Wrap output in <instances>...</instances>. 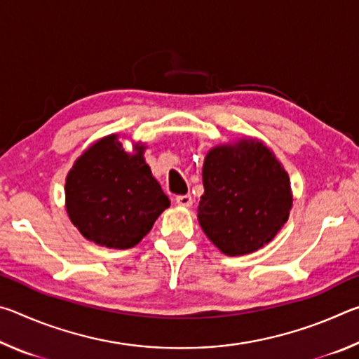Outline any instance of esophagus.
<instances>
[{
    "instance_id": "esophagus-1",
    "label": "esophagus",
    "mask_w": 359,
    "mask_h": 359,
    "mask_svg": "<svg viewBox=\"0 0 359 359\" xmlns=\"http://www.w3.org/2000/svg\"><path fill=\"white\" fill-rule=\"evenodd\" d=\"M175 203H177V205H182V208H191L193 198L191 194H179V196L175 198Z\"/></svg>"
}]
</instances>
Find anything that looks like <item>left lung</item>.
<instances>
[{"label":"left lung","instance_id":"8db88e82","mask_svg":"<svg viewBox=\"0 0 359 359\" xmlns=\"http://www.w3.org/2000/svg\"><path fill=\"white\" fill-rule=\"evenodd\" d=\"M198 220L229 257L247 255L276 238L291 209L290 179L258 141L220 145L205 156Z\"/></svg>","mask_w":359,"mask_h":359}]
</instances>
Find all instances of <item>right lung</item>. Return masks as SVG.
<instances>
[{
  "mask_svg": "<svg viewBox=\"0 0 359 359\" xmlns=\"http://www.w3.org/2000/svg\"><path fill=\"white\" fill-rule=\"evenodd\" d=\"M126 154L117 136L92 145L66 179V209L88 241L109 248L135 247L154 226L169 198L145 165L142 145Z\"/></svg>",
  "mask_w": 359,
  "mask_h": 359,
  "instance_id": "add662e5",
  "label": "right lung"
}]
</instances>
